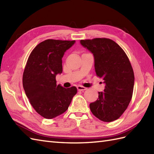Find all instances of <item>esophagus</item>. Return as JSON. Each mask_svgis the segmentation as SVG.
Wrapping results in <instances>:
<instances>
[{
  "mask_svg": "<svg viewBox=\"0 0 154 154\" xmlns=\"http://www.w3.org/2000/svg\"><path fill=\"white\" fill-rule=\"evenodd\" d=\"M77 90H78V91H84L87 90V88L84 87H83V86H81V85L77 86Z\"/></svg>",
  "mask_w": 154,
  "mask_h": 154,
  "instance_id": "34e87169",
  "label": "esophagus"
}]
</instances>
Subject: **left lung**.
Segmentation results:
<instances>
[{"instance_id":"left-lung-1","label":"left lung","mask_w":154,"mask_h":154,"mask_svg":"<svg viewBox=\"0 0 154 154\" xmlns=\"http://www.w3.org/2000/svg\"><path fill=\"white\" fill-rule=\"evenodd\" d=\"M93 54L94 69L105 84L104 92L90 104L91 112L103 122L119 119L131 100L134 75L129 59L115 42L108 38L80 41Z\"/></svg>"}]
</instances>
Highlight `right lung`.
Returning <instances> with one entry per match:
<instances>
[{"mask_svg":"<svg viewBox=\"0 0 154 154\" xmlns=\"http://www.w3.org/2000/svg\"><path fill=\"white\" fill-rule=\"evenodd\" d=\"M75 41L46 40L39 44L28 57L23 73V87L30 103L45 119H51L65 112L77 89H65L56 84L61 74L62 57Z\"/></svg>","mask_w":154,"mask_h":154,"instance_id":"1","label":"right lung"}]
</instances>
